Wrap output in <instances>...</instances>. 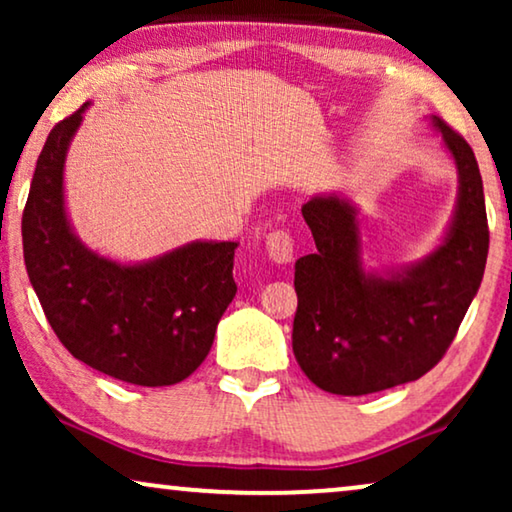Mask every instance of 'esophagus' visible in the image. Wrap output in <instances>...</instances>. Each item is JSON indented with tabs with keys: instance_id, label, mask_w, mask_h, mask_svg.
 <instances>
[{
	"instance_id": "1",
	"label": "esophagus",
	"mask_w": 512,
	"mask_h": 512,
	"mask_svg": "<svg viewBox=\"0 0 512 512\" xmlns=\"http://www.w3.org/2000/svg\"><path fill=\"white\" fill-rule=\"evenodd\" d=\"M265 249H268V256L279 265H286L293 261V240L286 230H272L265 237Z\"/></svg>"
}]
</instances>
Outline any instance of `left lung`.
I'll list each match as a JSON object with an SVG mask.
<instances>
[{
    "mask_svg": "<svg viewBox=\"0 0 512 512\" xmlns=\"http://www.w3.org/2000/svg\"><path fill=\"white\" fill-rule=\"evenodd\" d=\"M457 167V202L429 254L405 265L363 263L359 207L345 193H314L303 219L317 251L296 261L293 354L328 394L363 396L419 380L443 359L485 275L489 230L473 149L429 116Z\"/></svg>",
    "mask_w": 512,
    "mask_h": 512,
    "instance_id": "left-lung-1",
    "label": "left lung"
}]
</instances>
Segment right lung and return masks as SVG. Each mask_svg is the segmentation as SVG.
I'll use <instances>...</instances> for the list:
<instances>
[{
    "instance_id": "1",
    "label": "right lung",
    "mask_w": 512,
    "mask_h": 512,
    "mask_svg": "<svg viewBox=\"0 0 512 512\" xmlns=\"http://www.w3.org/2000/svg\"><path fill=\"white\" fill-rule=\"evenodd\" d=\"M90 102L48 135L23 212L27 277L74 359L139 387H170L205 361L233 303L237 242L193 240L123 263L76 235L65 160Z\"/></svg>"
}]
</instances>
